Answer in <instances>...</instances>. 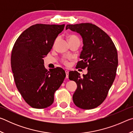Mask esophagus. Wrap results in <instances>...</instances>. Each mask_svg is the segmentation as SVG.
<instances>
[{"label": "esophagus", "mask_w": 133, "mask_h": 133, "mask_svg": "<svg viewBox=\"0 0 133 133\" xmlns=\"http://www.w3.org/2000/svg\"><path fill=\"white\" fill-rule=\"evenodd\" d=\"M65 72H66V78H68L69 77V70H65Z\"/></svg>", "instance_id": "obj_1"}]
</instances>
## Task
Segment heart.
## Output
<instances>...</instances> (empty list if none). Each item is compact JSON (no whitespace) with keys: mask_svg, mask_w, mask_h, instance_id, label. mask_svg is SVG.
<instances>
[{"mask_svg":"<svg viewBox=\"0 0 133 133\" xmlns=\"http://www.w3.org/2000/svg\"><path fill=\"white\" fill-rule=\"evenodd\" d=\"M68 39H69V41L70 43H71L73 41H75V40H79L78 38L76 36L74 35H69L68 36ZM57 40H58V38L56 39L55 42H54V45H55L56 42H57ZM62 62L65 65V66H68L69 65V62H68V60L66 59V58H63V59L62 60Z\"/></svg>","mask_w":133,"mask_h":133,"instance_id":"b5f03b06","label":"heart"}]
</instances>
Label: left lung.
<instances>
[{
    "instance_id": "8db88e82",
    "label": "left lung",
    "mask_w": 133,
    "mask_h": 133,
    "mask_svg": "<svg viewBox=\"0 0 133 133\" xmlns=\"http://www.w3.org/2000/svg\"><path fill=\"white\" fill-rule=\"evenodd\" d=\"M68 29L82 36V60L77 62V66L88 70L83 78L77 71L69 72V79L77 85L73 96V102L80 109H94L104 102L115 79L117 51L109 36L95 24H67L66 29Z\"/></svg>"
}]
</instances>
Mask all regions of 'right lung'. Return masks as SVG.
<instances>
[{"label":"right lung","mask_w":133,"mask_h":133,"mask_svg":"<svg viewBox=\"0 0 133 133\" xmlns=\"http://www.w3.org/2000/svg\"><path fill=\"white\" fill-rule=\"evenodd\" d=\"M65 24H36L24 30L12 49L11 67L16 85L28 104L44 109L54 101V94L66 77L61 67L48 71L43 58L49 53Z\"/></svg>","instance_id":"obj_1"}]
</instances>
